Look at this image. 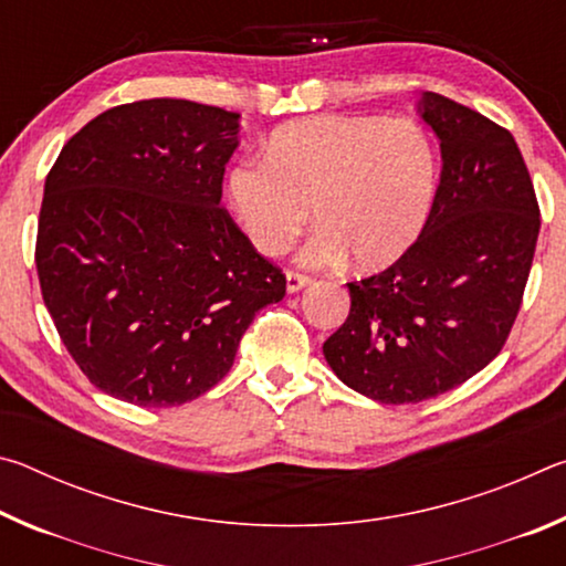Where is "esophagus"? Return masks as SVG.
<instances>
[{"instance_id": "esophagus-1", "label": "esophagus", "mask_w": 566, "mask_h": 566, "mask_svg": "<svg viewBox=\"0 0 566 566\" xmlns=\"http://www.w3.org/2000/svg\"><path fill=\"white\" fill-rule=\"evenodd\" d=\"M306 284H312V276L310 274H302V272H286V292H300L304 290Z\"/></svg>"}]
</instances>
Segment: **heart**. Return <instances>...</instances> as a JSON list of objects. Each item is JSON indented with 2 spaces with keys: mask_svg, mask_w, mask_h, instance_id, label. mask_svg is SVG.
<instances>
[{
  "mask_svg": "<svg viewBox=\"0 0 566 566\" xmlns=\"http://www.w3.org/2000/svg\"><path fill=\"white\" fill-rule=\"evenodd\" d=\"M437 149L415 119L322 114L290 122L264 157L229 171V199L252 244L266 256L290 249L314 209L319 232L306 264L381 270L417 242L432 212Z\"/></svg>",
  "mask_w": 566,
  "mask_h": 566,
  "instance_id": "1",
  "label": "heart"
}]
</instances>
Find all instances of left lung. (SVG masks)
<instances>
[{"instance_id": "left-lung-1", "label": "left lung", "mask_w": 566, "mask_h": 566, "mask_svg": "<svg viewBox=\"0 0 566 566\" xmlns=\"http://www.w3.org/2000/svg\"><path fill=\"white\" fill-rule=\"evenodd\" d=\"M442 142V177L417 242L349 282V317L324 342L344 385L415 405L464 385L502 352L530 280L539 205L510 129L442 94H421Z\"/></svg>"}]
</instances>
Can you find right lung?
I'll use <instances>...</instances> for the list:
<instances>
[{
    "label": "right lung",
    "mask_w": 566,
    "mask_h": 566,
    "mask_svg": "<svg viewBox=\"0 0 566 566\" xmlns=\"http://www.w3.org/2000/svg\"><path fill=\"white\" fill-rule=\"evenodd\" d=\"M239 114L187 99L102 112L44 181L34 262L66 352L94 387L177 407L232 369L286 276L222 202Z\"/></svg>",
    "instance_id": "1"
}]
</instances>
